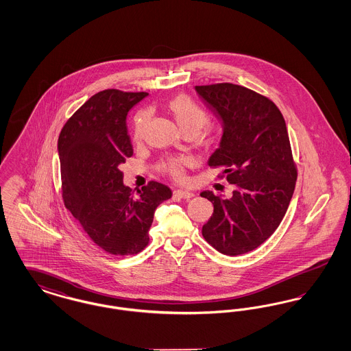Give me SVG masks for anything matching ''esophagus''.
Here are the masks:
<instances>
[{
  "label": "esophagus",
  "instance_id": "esophagus-1",
  "mask_svg": "<svg viewBox=\"0 0 351 351\" xmlns=\"http://www.w3.org/2000/svg\"><path fill=\"white\" fill-rule=\"evenodd\" d=\"M173 196L175 197H179V199H185V200H189L193 197V193L189 192V191H183V189H178L173 192Z\"/></svg>",
  "mask_w": 351,
  "mask_h": 351
}]
</instances>
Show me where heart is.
<instances>
[{"instance_id": "1", "label": "heart", "mask_w": 351, "mask_h": 351, "mask_svg": "<svg viewBox=\"0 0 351 351\" xmlns=\"http://www.w3.org/2000/svg\"><path fill=\"white\" fill-rule=\"evenodd\" d=\"M168 109L184 133L197 134L208 122L206 112L186 95H178L172 97L168 102ZM149 118L150 113L147 110H142L134 117L133 138L135 141L142 139ZM186 160L184 158H169L162 163V168L172 179L182 180Z\"/></svg>"}]
</instances>
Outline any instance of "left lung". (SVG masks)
Here are the masks:
<instances>
[{
    "label": "left lung",
    "instance_id": "left-lung-1",
    "mask_svg": "<svg viewBox=\"0 0 351 351\" xmlns=\"http://www.w3.org/2000/svg\"><path fill=\"white\" fill-rule=\"evenodd\" d=\"M195 89L223 130L208 165L223 168L226 180L235 185L225 200L210 191L201 193L215 206L202 237L225 255L246 254L278 229L295 191L298 169L285 121L272 101L242 85Z\"/></svg>",
    "mask_w": 351,
    "mask_h": 351
}]
</instances>
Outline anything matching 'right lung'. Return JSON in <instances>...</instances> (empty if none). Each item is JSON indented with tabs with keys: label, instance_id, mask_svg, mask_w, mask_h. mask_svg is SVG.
Masks as SVG:
<instances>
[{
	"label": "right lung",
	"instance_id": "add662e5",
	"mask_svg": "<svg viewBox=\"0 0 351 351\" xmlns=\"http://www.w3.org/2000/svg\"><path fill=\"white\" fill-rule=\"evenodd\" d=\"M147 95L101 90L68 119L58 141L64 205L89 238L112 255L143 250L155 209L172 196L158 182L134 196L119 169L133 155L128 113Z\"/></svg>",
	"mask_w": 351,
	"mask_h": 351
}]
</instances>
